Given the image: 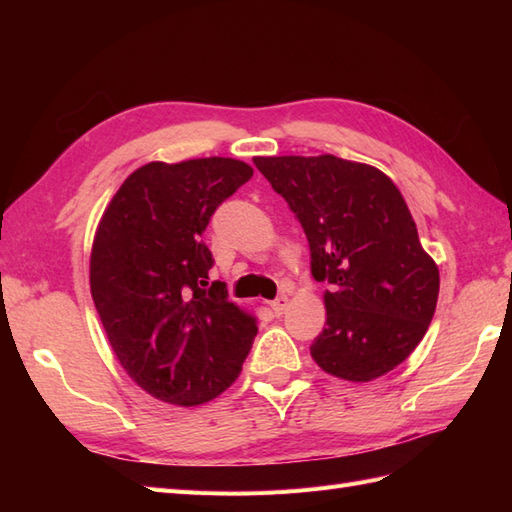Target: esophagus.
I'll return each mask as SVG.
<instances>
[{"label": "esophagus", "mask_w": 512, "mask_h": 512, "mask_svg": "<svg viewBox=\"0 0 512 512\" xmlns=\"http://www.w3.org/2000/svg\"><path fill=\"white\" fill-rule=\"evenodd\" d=\"M288 295H279L273 303H270V308L275 310V314H284L288 310Z\"/></svg>", "instance_id": "1"}]
</instances>
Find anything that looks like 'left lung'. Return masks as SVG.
Segmentation results:
<instances>
[{
    "label": "left lung",
    "mask_w": 512,
    "mask_h": 512,
    "mask_svg": "<svg viewBox=\"0 0 512 512\" xmlns=\"http://www.w3.org/2000/svg\"><path fill=\"white\" fill-rule=\"evenodd\" d=\"M255 167L303 226L312 277L330 284L312 358L352 383L391 372L422 341L440 290L398 187L376 167L330 154L259 156Z\"/></svg>",
    "instance_id": "obj_1"
}]
</instances>
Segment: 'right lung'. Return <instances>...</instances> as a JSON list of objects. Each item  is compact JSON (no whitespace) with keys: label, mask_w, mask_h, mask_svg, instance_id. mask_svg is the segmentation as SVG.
<instances>
[{"label":"right lung","mask_w":512,"mask_h":512,"mask_svg":"<svg viewBox=\"0 0 512 512\" xmlns=\"http://www.w3.org/2000/svg\"><path fill=\"white\" fill-rule=\"evenodd\" d=\"M253 176L246 162L198 158L136 169L96 228L90 288L125 372L178 407L220 396L242 372L255 317L213 281L202 242L211 215Z\"/></svg>","instance_id":"add662e5"}]
</instances>
